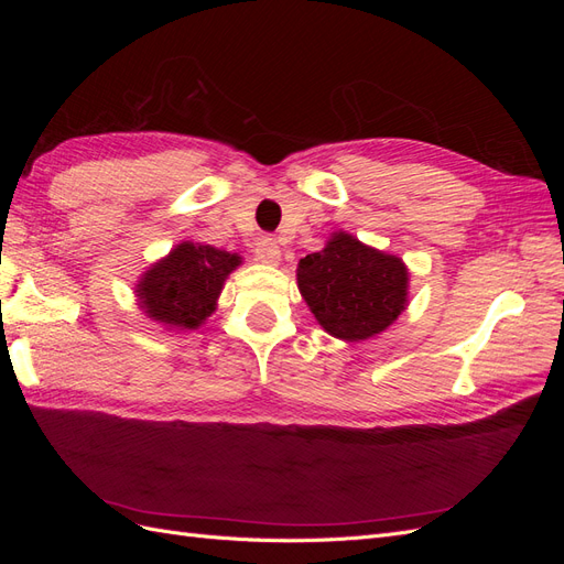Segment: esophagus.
<instances>
[{
    "instance_id": "34e87169",
    "label": "esophagus",
    "mask_w": 564,
    "mask_h": 564,
    "mask_svg": "<svg viewBox=\"0 0 564 564\" xmlns=\"http://www.w3.org/2000/svg\"><path fill=\"white\" fill-rule=\"evenodd\" d=\"M256 259H259L265 265H278L280 263L278 242L272 240V237H261V240L256 242Z\"/></svg>"
}]
</instances>
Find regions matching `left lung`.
Listing matches in <instances>:
<instances>
[{
    "instance_id": "left-lung-1",
    "label": "left lung",
    "mask_w": 564,
    "mask_h": 564,
    "mask_svg": "<svg viewBox=\"0 0 564 564\" xmlns=\"http://www.w3.org/2000/svg\"><path fill=\"white\" fill-rule=\"evenodd\" d=\"M299 289L332 336L365 340L398 319L406 303V268L383 251L338 232L299 263Z\"/></svg>"
}]
</instances>
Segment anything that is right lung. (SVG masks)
Segmentation results:
<instances>
[{"label":"right lung","instance_id":"add662e5","mask_svg":"<svg viewBox=\"0 0 564 564\" xmlns=\"http://www.w3.org/2000/svg\"><path fill=\"white\" fill-rule=\"evenodd\" d=\"M240 265V256L212 245L183 242L141 280V308L174 329H197L216 311L226 278Z\"/></svg>","mask_w":564,"mask_h":564}]
</instances>
